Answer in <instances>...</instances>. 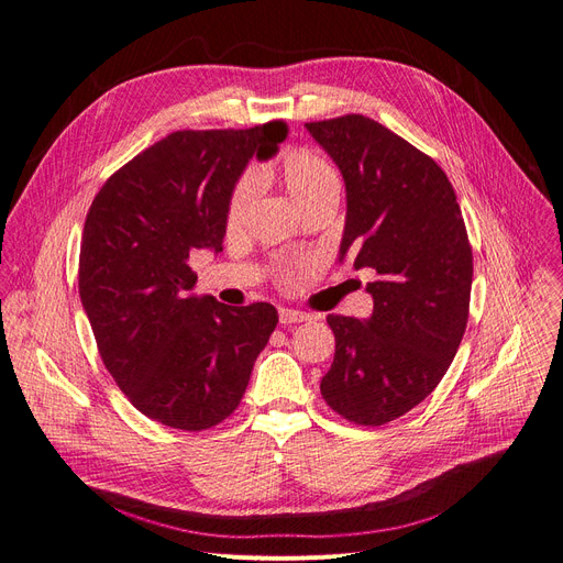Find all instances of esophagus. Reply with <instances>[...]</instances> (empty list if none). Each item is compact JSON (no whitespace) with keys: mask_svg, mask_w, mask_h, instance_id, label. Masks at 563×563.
Listing matches in <instances>:
<instances>
[{"mask_svg":"<svg viewBox=\"0 0 563 563\" xmlns=\"http://www.w3.org/2000/svg\"><path fill=\"white\" fill-rule=\"evenodd\" d=\"M278 318H280V324H297V322H306L311 316L303 311H295V308H280Z\"/></svg>","mask_w":563,"mask_h":563,"instance_id":"1","label":"esophagus"}]
</instances>
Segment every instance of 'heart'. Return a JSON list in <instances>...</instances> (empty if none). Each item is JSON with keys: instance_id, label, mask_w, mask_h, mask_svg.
Listing matches in <instances>:
<instances>
[{"instance_id": "obj_1", "label": "heart", "mask_w": 563, "mask_h": 563, "mask_svg": "<svg viewBox=\"0 0 563 563\" xmlns=\"http://www.w3.org/2000/svg\"><path fill=\"white\" fill-rule=\"evenodd\" d=\"M278 177L289 198L303 210L324 198H339L341 177L339 170L322 154L313 150H295L285 154L278 166ZM257 189V175L247 173L241 177L229 198V224H239L247 212L252 196Z\"/></svg>"}]
</instances>
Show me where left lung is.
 <instances>
[{"mask_svg":"<svg viewBox=\"0 0 563 563\" xmlns=\"http://www.w3.org/2000/svg\"><path fill=\"white\" fill-rule=\"evenodd\" d=\"M346 185L339 262L372 268L367 320L328 316L334 362L320 393L357 426H384L438 388L467 324L473 247L444 170L362 114L306 123Z\"/></svg>","mask_w":563,"mask_h":563,"instance_id":"obj_1","label":"left lung"}]
</instances>
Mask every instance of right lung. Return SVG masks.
<instances>
[{"mask_svg":"<svg viewBox=\"0 0 563 563\" xmlns=\"http://www.w3.org/2000/svg\"><path fill=\"white\" fill-rule=\"evenodd\" d=\"M285 137L283 121L170 133L107 179L86 214L79 297L100 357L133 407L163 426L222 423L276 330L271 303L196 295L189 257L222 252L235 183Z\"/></svg>","mask_w":563,"mask_h":563,"instance_id":"add662e5","label":"right lung"}]
</instances>
